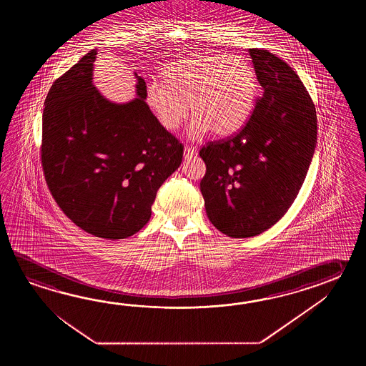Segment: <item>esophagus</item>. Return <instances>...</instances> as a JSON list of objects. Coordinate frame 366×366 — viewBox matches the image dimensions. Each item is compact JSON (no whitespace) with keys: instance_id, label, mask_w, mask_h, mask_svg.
Listing matches in <instances>:
<instances>
[{"instance_id":"esophagus-1","label":"esophagus","mask_w":366,"mask_h":366,"mask_svg":"<svg viewBox=\"0 0 366 366\" xmlns=\"http://www.w3.org/2000/svg\"><path fill=\"white\" fill-rule=\"evenodd\" d=\"M196 154H197V153H196V149L192 148V147H191V148H189V147H186V148H184V158H186V159L194 158Z\"/></svg>"}]
</instances>
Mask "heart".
<instances>
[{"label":"heart","mask_w":366,"mask_h":366,"mask_svg":"<svg viewBox=\"0 0 366 366\" xmlns=\"http://www.w3.org/2000/svg\"><path fill=\"white\" fill-rule=\"evenodd\" d=\"M257 93L252 68L238 56L196 55L169 65L147 86L145 103L157 123L175 132L192 112L189 136L226 137L249 119Z\"/></svg>","instance_id":"obj_1"}]
</instances>
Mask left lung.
Returning a JSON list of instances; mask_svg holds the SVG:
<instances>
[{
    "label": "left lung",
    "mask_w": 366,
    "mask_h": 366,
    "mask_svg": "<svg viewBox=\"0 0 366 366\" xmlns=\"http://www.w3.org/2000/svg\"><path fill=\"white\" fill-rule=\"evenodd\" d=\"M263 95L237 136L200 150L210 222L232 238L263 233L293 204L317 145V112L296 71L265 49H249Z\"/></svg>",
    "instance_id": "1"
}]
</instances>
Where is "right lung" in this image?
I'll return each mask as SVG.
<instances>
[{"mask_svg":"<svg viewBox=\"0 0 366 366\" xmlns=\"http://www.w3.org/2000/svg\"><path fill=\"white\" fill-rule=\"evenodd\" d=\"M92 49L51 86L43 111L41 164L48 188L86 233L123 239L148 224L158 188L180 166L183 147L145 103H115L94 86Z\"/></svg>","mask_w":366,"mask_h":366,"instance_id":"right-lung-1","label":"right lung"}]
</instances>
